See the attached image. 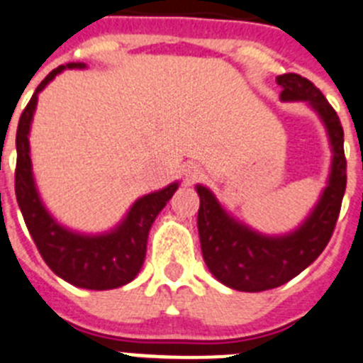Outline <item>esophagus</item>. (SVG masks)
<instances>
[{"instance_id":"obj_1","label":"esophagus","mask_w":363,"mask_h":363,"mask_svg":"<svg viewBox=\"0 0 363 363\" xmlns=\"http://www.w3.org/2000/svg\"><path fill=\"white\" fill-rule=\"evenodd\" d=\"M197 175H199V169L195 168V166H191V168L186 169V179H188V181H194V179H197Z\"/></svg>"}]
</instances>
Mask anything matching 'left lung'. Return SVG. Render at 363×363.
Returning <instances> with one entry per match:
<instances>
[{"instance_id": "left-lung-1", "label": "left lung", "mask_w": 363, "mask_h": 363, "mask_svg": "<svg viewBox=\"0 0 363 363\" xmlns=\"http://www.w3.org/2000/svg\"><path fill=\"white\" fill-rule=\"evenodd\" d=\"M276 82L281 87L283 102H308L320 115L333 146V164L329 182L311 216L286 235H263L248 228L226 213L212 191L197 186L201 199L197 228L204 263L223 285L241 292L276 289L303 272L327 247L347 186L343 128L333 106L313 82L296 72L281 74Z\"/></svg>"}]
</instances>
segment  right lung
I'll use <instances>...</instances> for the list:
<instances>
[{
    "instance_id": "1",
    "label": "right lung",
    "mask_w": 363,
    "mask_h": 363,
    "mask_svg": "<svg viewBox=\"0 0 363 363\" xmlns=\"http://www.w3.org/2000/svg\"><path fill=\"white\" fill-rule=\"evenodd\" d=\"M74 67L84 69L86 65L67 64L50 71L36 87L33 99L21 113L16 133V199L38 252L56 276L80 289L109 291L133 281L135 276L140 272L146 257L151 225L166 203L172 199V195L179 188V182H172L162 190L135 201L124 220L107 234H78L60 225L47 212L33 177V164L29 155L30 122L38 104V93L45 89L47 84L64 69Z\"/></svg>"
}]
</instances>
